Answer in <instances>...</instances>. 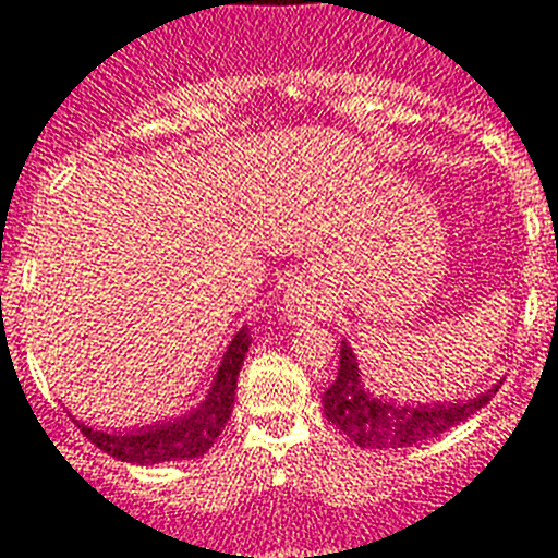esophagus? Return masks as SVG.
<instances>
[{"label": "esophagus", "mask_w": 558, "mask_h": 558, "mask_svg": "<svg viewBox=\"0 0 558 558\" xmlns=\"http://www.w3.org/2000/svg\"><path fill=\"white\" fill-rule=\"evenodd\" d=\"M284 313L293 322H313V318H327L329 299L324 295L322 284L313 282L310 276H299L293 279L284 293Z\"/></svg>", "instance_id": "esophagus-1"}]
</instances>
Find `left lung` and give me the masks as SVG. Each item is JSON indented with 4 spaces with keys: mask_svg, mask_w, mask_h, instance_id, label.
<instances>
[{
    "mask_svg": "<svg viewBox=\"0 0 558 558\" xmlns=\"http://www.w3.org/2000/svg\"><path fill=\"white\" fill-rule=\"evenodd\" d=\"M481 393L466 402H445V405H397L388 399H377L360 383L357 360L347 340L340 343V366L332 386L324 391V413L338 427L343 436H349L354 445L374 447V450H399V447H413L425 438L438 436L461 425L463 418L481 411L486 402L497 393Z\"/></svg>",
    "mask_w": 558,
    "mask_h": 558,
    "instance_id": "1",
    "label": "left lung"
}]
</instances>
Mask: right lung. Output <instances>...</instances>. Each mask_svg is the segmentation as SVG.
<instances>
[{
    "mask_svg": "<svg viewBox=\"0 0 558 558\" xmlns=\"http://www.w3.org/2000/svg\"><path fill=\"white\" fill-rule=\"evenodd\" d=\"M248 347L251 332L248 327H243L229 343V352H226L218 379H215V386H211L209 399H206L198 411L186 413L184 418L128 433L92 430V427L81 425V422H77V427H81L83 436H86L95 447H100L102 452L128 463H142V466L165 461H186V458L204 456V452H209V447L218 441L226 422H229L231 408H234L236 377H240V368H243Z\"/></svg>",
    "mask_w": 558,
    "mask_h": 558,
    "instance_id": "obj_1",
    "label": "right lung"
}]
</instances>
